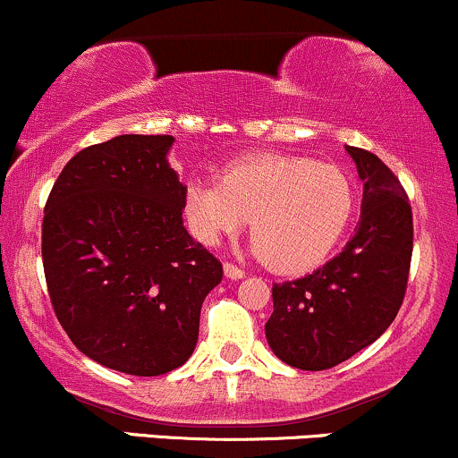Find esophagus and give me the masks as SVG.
Segmentation results:
<instances>
[{"instance_id":"34e87169","label":"esophagus","mask_w":458,"mask_h":458,"mask_svg":"<svg viewBox=\"0 0 458 458\" xmlns=\"http://www.w3.org/2000/svg\"><path fill=\"white\" fill-rule=\"evenodd\" d=\"M224 273L230 277V280H241L245 276V271L241 267H236L234 262H224Z\"/></svg>"}]
</instances>
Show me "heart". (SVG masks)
Instances as JSON below:
<instances>
[{
  "mask_svg": "<svg viewBox=\"0 0 458 458\" xmlns=\"http://www.w3.org/2000/svg\"><path fill=\"white\" fill-rule=\"evenodd\" d=\"M353 202V185L340 167L308 157L254 155L225 165L219 182H189L182 211L207 245L239 234L250 219L256 251L267 265L297 273L334 250Z\"/></svg>",
  "mask_w": 458,
  "mask_h": 458,
  "instance_id": "b5f03b06",
  "label": "heart"
}]
</instances>
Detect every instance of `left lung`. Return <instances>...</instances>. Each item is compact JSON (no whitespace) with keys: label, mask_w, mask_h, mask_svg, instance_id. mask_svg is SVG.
<instances>
[{"label":"left lung","mask_w":458,"mask_h":458,"mask_svg":"<svg viewBox=\"0 0 458 458\" xmlns=\"http://www.w3.org/2000/svg\"><path fill=\"white\" fill-rule=\"evenodd\" d=\"M346 150L364 181L355 236L310 276L273 284L267 340L299 370H327L375 343L407 293L413 251L407 191L379 157L355 146Z\"/></svg>","instance_id":"1"}]
</instances>
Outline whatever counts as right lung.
I'll return each mask as SVG.
<instances>
[{"instance_id":"add662e5","label":"right lung","mask_w":458,"mask_h":458,"mask_svg":"<svg viewBox=\"0 0 458 458\" xmlns=\"http://www.w3.org/2000/svg\"><path fill=\"white\" fill-rule=\"evenodd\" d=\"M172 135H120L77 152L43 217L47 291L83 355L157 377L198 343L199 308L224 269L182 225Z\"/></svg>"}]
</instances>
